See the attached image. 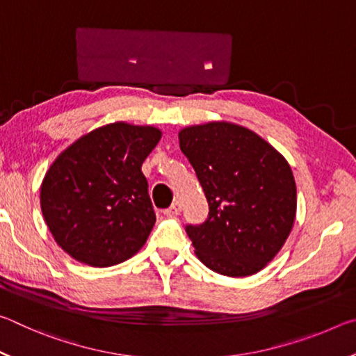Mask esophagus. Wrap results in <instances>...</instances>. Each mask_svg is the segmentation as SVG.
Listing matches in <instances>:
<instances>
[{"mask_svg":"<svg viewBox=\"0 0 356 356\" xmlns=\"http://www.w3.org/2000/svg\"><path fill=\"white\" fill-rule=\"evenodd\" d=\"M180 212H182V204H180L179 201H176V202H172V206L170 209H166L163 213L166 216H177Z\"/></svg>","mask_w":356,"mask_h":356,"instance_id":"obj_1","label":"esophagus"}]
</instances>
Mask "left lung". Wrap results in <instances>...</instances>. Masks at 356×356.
<instances>
[{"label": "left lung", "instance_id": "obj_1", "mask_svg": "<svg viewBox=\"0 0 356 356\" xmlns=\"http://www.w3.org/2000/svg\"><path fill=\"white\" fill-rule=\"evenodd\" d=\"M179 144L209 202V218L186 226L197 259L232 278L261 272L295 222L297 185L287 160L254 131L226 120L185 127Z\"/></svg>", "mask_w": 356, "mask_h": 356}]
</instances>
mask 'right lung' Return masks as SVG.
<instances>
[{
	"label": "right lung",
	"instance_id": "add662e5",
	"mask_svg": "<svg viewBox=\"0 0 356 356\" xmlns=\"http://www.w3.org/2000/svg\"><path fill=\"white\" fill-rule=\"evenodd\" d=\"M161 138L152 125L113 122L78 138L40 185L53 238L75 261L111 267L140 251L155 225L143 161Z\"/></svg>",
	"mask_w": 356,
	"mask_h": 356
}]
</instances>
